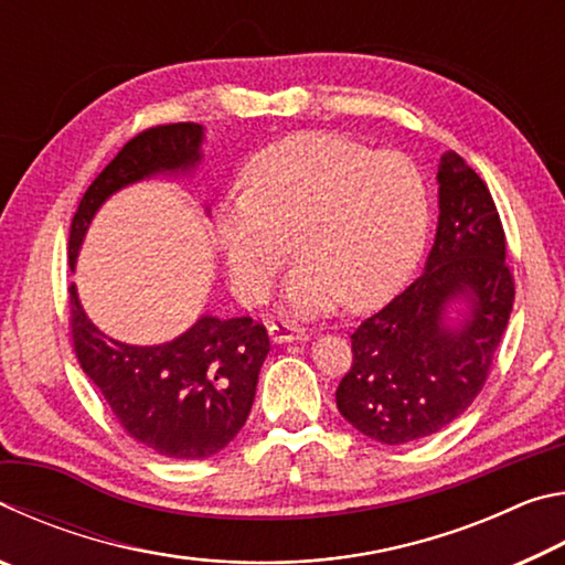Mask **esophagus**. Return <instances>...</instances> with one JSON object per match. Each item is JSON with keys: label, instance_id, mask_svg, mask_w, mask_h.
<instances>
[{"label": "esophagus", "instance_id": "34e87169", "mask_svg": "<svg viewBox=\"0 0 565 565\" xmlns=\"http://www.w3.org/2000/svg\"><path fill=\"white\" fill-rule=\"evenodd\" d=\"M309 333L301 327H294V323H271L269 327V339L274 343H286V341H303Z\"/></svg>", "mask_w": 565, "mask_h": 565}]
</instances>
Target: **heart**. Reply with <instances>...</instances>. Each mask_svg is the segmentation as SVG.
I'll return each instance as SVG.
<instances>
[{
    "mask_svg": "<svg viewBox=\"0 0 565 565\" xmlns=\"http://www.w3.org/2000/svg\"><path fill=\"white\" fill-rule=\"evenodd\" d=\"M248 191L216 204L214 236L226 279L244 303L262 301L289 254L284 309H369L394 294L418 262L428 228L420 171L401 154H374L337 134H296L246 167Z\"/></svg>",
    "mask_w": 565,
    "mask_h": 565,
    "instance_id": "b5f03b06",
    "label": "heart"
}]
</instances>
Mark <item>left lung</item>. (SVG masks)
<instances>
[{"label": "left lung", "mask_w": 565, "mask_h": 565, "mask_svg": "<svg viewBox=\"0 0 565 565\" xmlns=\"http://www.w3.org/2000/svg\"><path fill=\"white\" fill-rule=\"evenodd\" d=\"M438 224L424 274L351 333L341 416L379 444L441 431L473 404L513 309L505 236L489 186L456 154L438 161Z\"/></svg>", "instance_id": "obj_1"}]
</instances>
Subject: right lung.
<instances>
[{
    "instance_id": "obj_1",
    "label": "right lung",
    "mask_w": 565,
    "mask_h": 565,
    "mask_svg": "<svg viewBox=\"0 0 565 565\" xmlns=\"http://www.w3.org/2000/svg\"><path fill=\"white\" fill-rule=\"evenodd\" d=\"M202 124H167L141 131L92 181L72 218L74 271L92 218L109 196L149 179H191L204 159ZM209 216V206H204ZM74 351L111 414L134 441L167 458H209L234 441L252 411L269 337L248 317L202 313L177 339L127 343L94 323L70 289Z\"/></svg>"
}]
</instances>
